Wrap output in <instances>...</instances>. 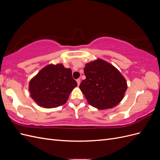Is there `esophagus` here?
<instances>
[{"label": "esophagus", "mask_w": 160, "mask_h": 160, "mask_svg": "<svg viewBox=\"0 0 160 160\" xmlns=\"http://www.w3.org/2000/svg\"><path fill=\"white\" fill-rule=\"evenodd\" d=\"M77 81V85H78V86L80 85V83H81V80L79 79H77L76 80Z\"/></svg>", "instance_id": "obj_1"}]
</instances>
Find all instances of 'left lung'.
I'll return each mask as SVG.
<instances>
[{"instance_id":"8db88e82","label":"left lung","mask_w":160,"mask_h":160,"mask_svg":"<svg viewBox=\"0 0 160 160\" xmlns=\"http://www.w3.org/2000/svg\"><path fill=\"white\" fill-rule=\"evenodd\" d=\"M86 79L79 88L89 105L98 109L113 108L124 98L127 81L119 70L101 59L85 65Z\"/></svg>"}]
</instances>
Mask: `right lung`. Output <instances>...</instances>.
<instances>
[{
	"label": "right lung",
	"instance_id": "1",
	"mask_svg": "<svg viewBox=\"0 0 160 160\" xmlns=\"http://www.w3.org/2000/svg\"><path fill=\"white\" fill-rule=\"evenodd\" d=\"M77 86L72 71L63 65L49 64L29 81L31 98L40 107L55 108L64 105L71 92Z\"/></svg>",
	"mask_w": 160,
	"mask_h": 160
}]
</instances>
